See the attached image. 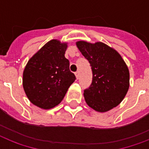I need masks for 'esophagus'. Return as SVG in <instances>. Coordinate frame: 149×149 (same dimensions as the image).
Segmentation results:
<instances>
[{
    "label": "esophagus",
    "instance_id": "esophagus-1",
    "mask_svg": "<svg viewBox=\"0 0 149 149\" xmlns=\"http://www.w3.org/2000/svg\"><path fill=\"white\" fill-rule=\"evenodd\" d=\"M75 75H76V77H77V79H79V72H77L76 73H75Z\"/></svg>",
    "mask_w": 149,
    "mask_h": 149
}]
</instances>
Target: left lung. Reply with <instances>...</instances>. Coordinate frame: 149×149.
I'll return each mask as SVG.
<instances>
[{"label": "left lung", "instance_id": "8db88e82", "mask_svg": "<svg viewBox=\"0 0 149 149\" xmlns=\"http://www.w3.org/2000/svg\"><path fill=\"white\" fill-rule=\"evenodd\" d=\"M76 44L93 72L92 84L84 93L86 104L100 113L110 111L120 104L129 89L127 64L117 50L104 42L81 40Z\"/></svg>", "mask_w": 149, "mask_h": 149}]
</instances>
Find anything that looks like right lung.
<instances>
[{"instance_id":"1","label":"right lung","mask_w":149,"mask_h":149,"mask_svg":"<svg viewBox=\"0 0 149 149\" xmlns=\"http://www.w3.org/2000/svg\"><path fill=\"white\" fill-rule=\"evenodd\" d=\"M67 47V42L50 40L31 56L24 67V93L39 108L49 110L58 105L76 79L65 57Z\"/></svg>"}]
</instances>
